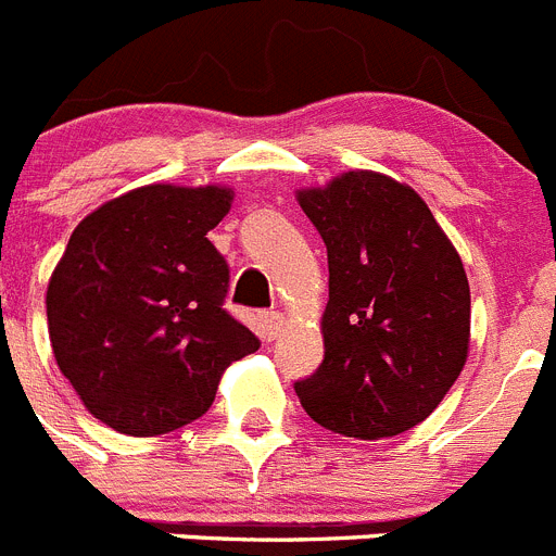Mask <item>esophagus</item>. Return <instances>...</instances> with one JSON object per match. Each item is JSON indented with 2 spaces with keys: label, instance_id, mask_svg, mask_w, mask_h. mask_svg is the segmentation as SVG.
<instances>
[{
  "label": "esophagus",
  "instance_id": "esophagus-1",
  "mask_svg": "<svg viewBox=\"0 0 556 556\" xmlns=\"http://www.w3.org/2000/svg\"><path fill=\"white\" fill-rule=\"evenodd\" d=\"M283 326H287V320H283L281 312H267L262 314V333L267 342H273V339L281 337Z\"/></svg>",
  "mask_w": 556,
  "mask_h": 556
}]
</instances>
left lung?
Listing matches in <instances>:
<instances>
[{"label": "left lung", "mask_w": 556, "mask_h": 556, "mask_svg": "<svg viewBox=\"0 0 556 556\" xmlns=\"http://www.w3.org/2000/svg\"><path fill=\"white\" fill-rule=\"evenodd\" d=\"M328 250L326 356L294 392L333 434L381 440L440 406L470 351V287L429 205L384 172L294 191Z\"/></svg>", "instance_id": "8db88e82"}]
</instances>
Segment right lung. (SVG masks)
I'll use <instances>...</instances> for the list:
<instances>
[{
	"label": "right lung",
	"mask_w": 556,
	"mask_h": 556,
	"mask_svg": "<svg viewBox=\"0 0 556 556\" xmlns=\"http://www.w3.org/2000/svg\"><path fill=\"white\" fill-rule=\"evenodd\" d=\"M230 186L150 184L91 211L47 287L52 353L97 420L155 437L205 415L219 378L258 351L223 308L228 264L208 242Z\"/></svg>",
	"instance_id": "right-lung-1"
}]
</instances>
